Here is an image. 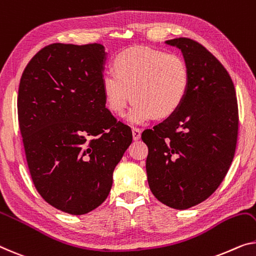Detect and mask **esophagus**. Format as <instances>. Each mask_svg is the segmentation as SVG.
<instances>
[{
    "mask_svg": "<svg viewBox=\"0 0 256 256\" xmlns=\"http://www.w3.org/2000/svg\"><path fill=\"white\" fill-rule=\"evenodd\" d=\"M132 136H133V139H134V140H139L140 136H141L140 128H132Z\"/></svg>",
    "mask_w": 256,
    "mask_h": 256,
    "instance_id": "obj_1",
    "label": "esophagus"
}]
</instances>
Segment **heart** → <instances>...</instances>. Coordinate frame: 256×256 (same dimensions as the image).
<instances>
[{
	"mask_svg": "<svg viewBox=\"0 0 256 256\" xmlns=\"http://www.w3.org/2000/svg\"><path fill=\"white\" fill-rule=\"evenodd\" d=\"M114 72L102 76L106 104L115 115L134 102L126 120L141 124L164 120L180 108L190 88V70L182 57L148 47L125 49L114 60Z\"/></svg>",
	"mask_w": 256,
	"mask_h": 256,
	"instance_id": "1",
	"label": "heart"
}]
</instances>
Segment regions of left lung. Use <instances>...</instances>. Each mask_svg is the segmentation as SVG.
Returning a JSON list of instances; mask_svg holds the SVG:
<instances>
[{"label": "left lung", "instance_id": "left-lung-1", "mask_svg": "<svg viewBox=\"0 0 256 256\" xmlns=\"http://www.w3.org/2000/svg\"><path fill=\"white\" fill-rule=\"evenodd\" d=\"M166 44L180 49L188 64V93L172 116L141 138L148 146L152 193L182 210L208 199L226 176L237 144L238 104L230 74L204 46L188 38Z\"/></svg>", "mask_w": 256, "mask_h": 256}]
</instances>
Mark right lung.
Masks as SVG:
<instances>
[{
	"label": "right lung",
	"instance_id": "add662e5",
	"mask_svg": "<svg viewBox=\"0 0 256 256\" xmlns=\"http://www.w3.org/2000/svg\"><path fill=\"white\" fill-rule=\"evenodd\" d=\"M106 60L100 44H52L34 55L19 84V128L33 184L71 215L106 199L132 142L131 128L106 108Z\"/></svg>",
	"mask_w": 256,
	"mask_h": 256
}]
</instances>
